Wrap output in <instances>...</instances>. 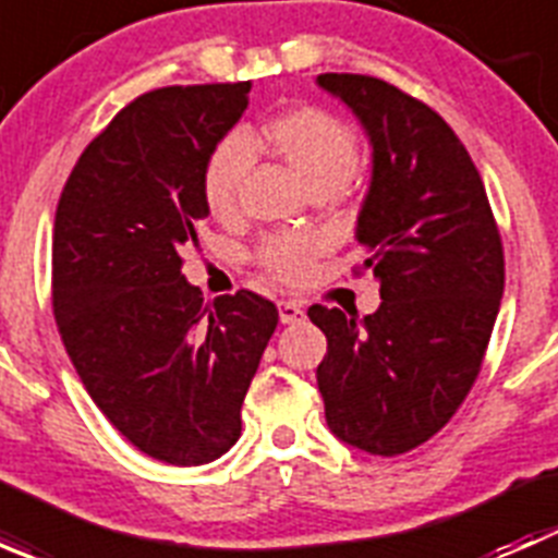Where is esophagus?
<instances>
[{"instance_id": "esophagus-1", "label": "esophagus", "mask_w": 558, "mask_h": 558, "mask_svg": "<svg viewBox=\"0 0 558 558\" xmlns=\"http://www.w3.org/2000/svg\"><path fill=\"white\" fill-rule=\"evenodd\" d=\"M278 315H280V324H300V320L305 318V311H302L300 302L283 300L278 302Z\"/></svg>"}]
</instances>
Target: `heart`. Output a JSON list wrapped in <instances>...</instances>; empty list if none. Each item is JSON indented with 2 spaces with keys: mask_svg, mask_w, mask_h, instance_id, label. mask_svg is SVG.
<instances>
[{
  "mask_svg": "<svg viewBox=\"0 0 558 558\" xmlns=\"http://www.w3.org/2000/svg\"><path fill=\"white\" fill-rule=\"evenodd\" d=\"M264 140L283 156L291 170L311 189H342L359 165L356 134L331 112L320 107H291L267 118L262 126ZM253 165V145L243 134L221 140L210 154L202 178V191L213 216L223 218L238 207L240 185ZM324 247L318 234L283 232L267 238L258 247V262L280 280H300L311 269L315 253Z\"/></svg>",
  "mask_w": 558,
  "mask_h": 558,
  "instance_id": "1",
  "label": "heart"
}]
</instances>
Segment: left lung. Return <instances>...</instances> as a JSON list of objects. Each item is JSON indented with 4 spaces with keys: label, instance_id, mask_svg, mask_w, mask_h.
<instances>
[{
    "label": "left lung",
    "instance_id": "left-lung-1",
    "mask_svg": "<svg viewBox=\"0 0 558 558\" xmlns=\"http://www.w3.org/2000/svg\"><path fill=\"white\" fill-rule=\"evenodd\" d=\"M362 123L373 174L356 218L373 315L313 305L326 335L315 369L326 424L373 456L418 448L481 373L505 291V256L481 172L432 107L367 75L315 77Z\"/></svg>",
    "mask_w": 558,
    "mask_h": 558
}]
</instances>
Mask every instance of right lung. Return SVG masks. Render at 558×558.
I'll list each match as a JSON object with an SVG mask.
<instances>
[{
    "label": "right lung",
    "instance_id": "add662e5",
    "mask_svg": "<svg viewBox=\"0 0 558 558\" xmlns=\"http://www.w3.org/2000/svg\"><path fill=\"white\" fill-rule=\"evenodd\" d=\"M251 81L170 86L123 107L61 191L53 315L66 353L112 426L140 451L199 466L238 442L243 399L278 326L269 300L238 291L202 305L180 251L199 243L216 145Z\"/></svg>",
    "mask_w": 558,
    "mask_h": 558
}]
</instances>
